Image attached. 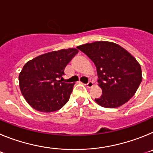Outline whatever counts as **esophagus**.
<instances>
[{
	"label": "esophagus",
	"mask_w": 153,
	"mask_h": 153,
	"mask_svg": "<svg viewBox=\"0 0 153 153\" xmlns=\"http://www.w3.org/2000/svg\"><path fill=\"white\" fill-rule=\"evenodd\" d=\"M85 85H86V86H87L88 88H91V87H93V81H89L88 83Z\"/></svg>",
	"instance_id": "34e87169"
}]
</instances>
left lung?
I'll use <instances>...</instances> for the list:
<instances>
[{
  "label": "left lung",
  "instance_id": "1",
  "mask_svg": "<svg viewBox=\"0 0 153 153\" xmlns=\"http://www.w3.org/2000/svg\"><path fill=\"white\" fill-rule=\"evenodd\" d=\"M94 63L102 94L95 101L101 106L116 108L129 101L142 82L140 63L118 44L97 41L77 47Z\"/></svg>",
  "mask_w": 153,
  "mask_h": 153
}]
</instances>
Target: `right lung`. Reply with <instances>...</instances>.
<instances>
[{"label": "right lung", "instance_id": "add662e5", "mask_svg": "<svg viewBox=\"0 0 153 153\" xmlns=\"http://www.w3.org/2000/svg\"><path fill=\"white\" fill-rule=\"evenodd\" d=\"M78 53L75 48L47 53L28 61L19 74L20 89L33 109L51 113L68 102L75 83L63 82L67 65Z\"/></svg>", "mask_w": 153, "mask_h": 153}]
</instances>
